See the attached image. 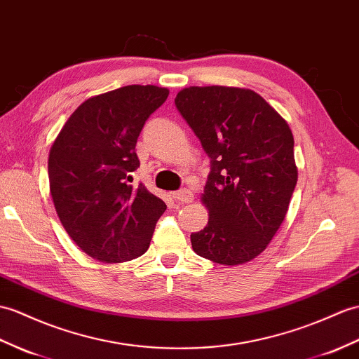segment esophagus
<instances>
[{"label": "esophagus", "instance_id": "34e87169", "mask_svg": "<svg viewBox=\"0 0 359 359\" xmlns=\"http://www.w3.org/2000/svg\"><path fill=\"white\" fill-rule=\"evenodd\" d=\"M174 197H176V200L180 203H191L194 200V194L187 188H182L177 193H174Z\"/></svg>", "mask_w": 359, "mask_h": 359}]
</instances>
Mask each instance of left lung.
Returning a JSON list of instances; mask_svg holds the SVG:
<instances>
[{
	"instance_id": "obj_1",
	"label": "left lung",
	"mask_w": 359,
	"mask_h": 359,
	"mask_svg": "<svg viewBox=\"0 0 359 359\" xmlns=\"http://www.w3.org/2000/svg\"><path fill=\"white\" fill-rule=\"evenodd\" d=\"M174 102L211 159L202 194L210 219L191 234L194 252L224 266L251 262L287 214L298 179L292 131L249 88L188 87Z\"/></svg>"
}]
</instances>
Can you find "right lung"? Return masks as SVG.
<instances>
[{
    "label": "right lung",
    "instance_id": "add662e5",
    "mask_svg": "<svg viewBox=\"0 0 359 359\" xmlns=\"http://www.w3.org/2000/svg\"><path fill=\"white\" fill-rule=\"evenodd\" d=\"M170 95L156 86H127L82 102L64 123L48 154V182L64 229L82 251L102 263L147 252L162 198L133 171L136 142L149 114Z\"/></svg>",
    "mask_w": 359,
    "mask_h": 359
}]
</instances>
